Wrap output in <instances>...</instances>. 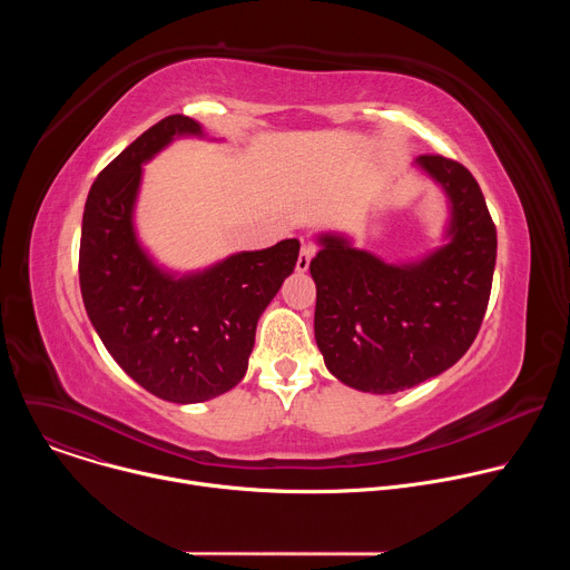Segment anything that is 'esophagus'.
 <instances>
[{
	"instance_id": "34e87169",
	"label": "esophagus",
	"mask_w": 570,
	"mask_h": 570,
	"mask_svg": "<svg viewBox=\"0 0 570 570\" xmlns=\"http://www.w3.org/2000/svg\"><path fill=\"white\" fill-rule=\"evenodd\" d=\"M315 255V246H311V243H304L302 250H299V257H297V273H306L308 266H311V259Z\"/></svg>"
}]
</instances>
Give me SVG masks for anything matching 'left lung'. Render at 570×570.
I'll use <instances>...</instances> for the list:
<instances>
[{"instance_id":"obj_1","label":"left lung","mask_w":570,"mask_h":570,"mask_svg":"<svg viewBox=\"0 0 570 570\" xmlns=\"http://www.w3.org/2000/svg\"><path fill=\"white\" fill-rule=\"evenodd\" d=\"M449 198L446 243L409 264H385L343 234H320L315 343L350 387L392 394L455 365L478 336L497 266V225L475 178L455 159L420 155Z\"/></svg>"}]
</instances>
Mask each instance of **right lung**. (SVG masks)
I'll return each instance as SVG.
<instances>
[{
    "label": "right lung",
    "mask_w": 570,
    "mask_h": 570,
    "mask_svg": "<svg viewBox=\"0 0 570 570\" xmlns=\"http://www.w3.org/2000/svg\"><path fill=\"white\" fill-rule=\"evenodd\" d=\"M187 135L205 137L198 121L171 115L110 161L88 194L78 253L80 295L106 350L174 403L214 399L246 376L257 322L299 255V240L284 238L187 275L150 259L132 220L141 167Z\"/></svg>",
    "instance_id": "add662e5"
}]
</instances>
